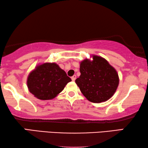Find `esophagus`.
<instances>
[{
	"label": "esophagus",
	"instance_id": "esophagus-1",
	"mask_svg": "<svg viewBox=\"0 0 148 148\" xmlns=\"http://www.w3.org/2000/svg\"><path fill=\"white\" fill-rule=\"evenodd\" d=\"M76 75H74V76H72V78H71L72 80L73 81V82H74V81H75V79H76Z\"/></svg>",
	"mask_w": 148,
	"mask_h": 148
}]
</instances>
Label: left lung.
I'll return each mask as SVG.
<instances>
[{
    "mask_svg": "<svg viewBox=\"0 0 148 148\" xmlns=\"http://www.w3.org/2000/svg\"><path fill=\"white\" fill-rule=\"evenodd\" d=\"M80 76L75 82L86 99L93 103H101L115 93L119 83L116 70L107 60L93 55L80 62Z\"/></svg>",
    "mask_w": 148,
    "mask_h": 148,
    "instance_id": "8db88e82",
    "label": "left lung"
}]
</instances>
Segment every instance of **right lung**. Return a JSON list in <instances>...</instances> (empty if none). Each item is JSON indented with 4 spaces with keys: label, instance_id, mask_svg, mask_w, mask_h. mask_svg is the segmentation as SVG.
I'll return each mask as SVG.
<instances>
[{
    "label": "right lung",
    "instance_id": "add662e5",
    "mask_svg": "<svg viewBox=\"0 0 148 148\" xmlns=\"http://www.w3.org/2000/svg\"><path fill=\"white\" fill-rule=\"evenodd\" d=\"M64 70L56 63L46 62L37 66L27 79L29 92L41 100L55 98L71 82Z\"/></svg>",
    "mask_w": 148,
    "mask_h": 148
}]
</instances>
